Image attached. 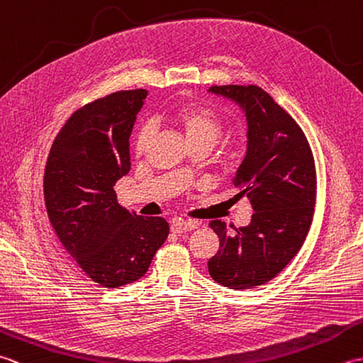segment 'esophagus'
<instances>
[{"label":"esophagus","mask_w":363,"mask_h":363,"mask_svg":"<svg viewBox=\"0 0 363 363\" xmlns=\"http://www.w3.org/2000/svg\"><path fill=\"white\" fill-rule=\"evenodd\" d=\"M198 228L196 221H186V220H174L172 223V230L174 234H182V233H190Z\"/></svg>","instance_id":"esophagus-1"}]
</instances>
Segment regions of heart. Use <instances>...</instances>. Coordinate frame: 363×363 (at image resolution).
I'll return each mask as SVG.
<instances>
[{"label": "heart", "instance_id": "heart-1", "mask_svg": "<svg viewBox=\"0 0 363 363\" xmlns=\"http://www.w3.org/2000/svg\"><path fill=\"white\" fill-rule=\"evenodd\" d=\"M169 118L182 130L190 146L204 145L211 150L225 133V120L221 115L204 104H184L177 107ZM151 137L152 126L148 123H143L137 128L133 138V151L135 157H142L146 152Z\"/></svg>", "mask_w": 363, "mask_h": 363}]
</instances>
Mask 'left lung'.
<instances>
[{
  "mask_svg": "<svg viewBox=\"0 0 363 363\" xmlns=\"http://www.w3.org/2000/svg\"><path fill=\"white\" fill-rule=\"evenodd\" d=\"M211 91L243 106L248 150L234 186L252 206L248 226L229 234L226 223L211 229L220 250L207 262L213 281L243 290L264 285L290 264L303 246L317 203V169L303 129L259 86H212Z\"/></svg>",
  "mask_w": 363,
  "mask_h": 363,
  "instance_id": "left-lung-1",
  "label": "left lung"
}]
</instances>
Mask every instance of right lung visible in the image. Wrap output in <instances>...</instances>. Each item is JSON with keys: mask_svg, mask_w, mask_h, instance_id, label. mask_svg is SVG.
I'll list each match as a JSON object with an SVG mask.
<instances>
[{"mask_svg": "<svg viewBox=\"0 0 363 363\" xmlns=\"http://www.w3.org/2000/svg\"><path fill=\"white\" fill-rule=\"evenodd\" d=\"M148 91L120 90L73 112L46 159L45 207L59 242L106 289L135 282L168 237L160 217L123 209L113 190L129 168V135Z\"/></svg>", "mask_w": 363, "mask_h": 363, "instance_id": "obj_1", "label": "right lung"}]
</instances>
